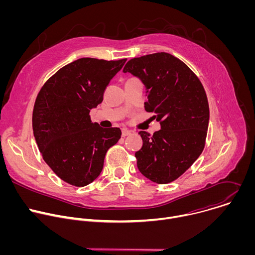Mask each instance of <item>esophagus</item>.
Here are the masks:
<instances>
[{
  "label": "esophagus",
  "instance_id": "1",
  "mask_svg": "<svg viewBox=\"0 0 255 255\" xmlns=\"http://www.w3.org/2000/svg\"><path fill=\"white\" fill-rule=\"evenodd\" d=\"M130 134H131V131H129V130H127V129H123V130H122V136H123V137L128 136V135H130Z\"/></svg>",
  "mask_w": 255,
  "mask_h": 255
}]
</instances>
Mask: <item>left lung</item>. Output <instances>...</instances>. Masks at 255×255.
Instances as JSON below:
<instances>
[{
	"mask_svg": "<svg viewBox=\"0 0 255 255\" xmlns=\"http://www.w3.org/2000/svg\"><path fill=\"white\" fill-rule=\"evenodd\" d=\"M123 71L141 80L148 99L145 110L156 114L161 127L153 135L139 132L143 145L135 153L137 167L153 183H171L205 147L210 111L204 87L185 62L166 52L132 58Z\"/></svg>",
	"mask_w": 255,
	"mask_h": 255,
	"instance_id": "left-lung-1",
	"label": "left lung"
}]
</instances>
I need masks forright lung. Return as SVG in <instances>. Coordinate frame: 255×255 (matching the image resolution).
<instances>
[{"label":"right lung","mask_w":255,"mask_h":255,"mask_svg":"<svg viewBox=\"0 0 255 255\" xmlns=\"http://www.w3.org/2000/svg\"><path fill=\"white\" fill-rule=\"evenodd\" d=\"M126 58L84 57L57 70L36 98L33 133L44 161L65 183L85 187L100 175L108 149L121 138L117 127L93 123L90 111L103 101Z\"/></svg>","instance_id":"add662e5"}]
</instances>
